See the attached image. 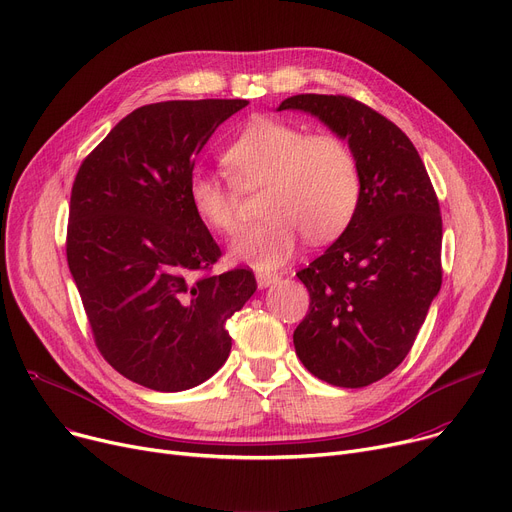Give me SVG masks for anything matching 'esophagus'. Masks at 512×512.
I'll return each instance as SVG.
<instances>
[{
  "mask_svg": "<svg viewBox=\"0 0 512 512\" xmlns=\"http://www.w3.org/2000/svg\"><path fill=\"white\" fill-rule=\"evenodd\" d=\"M255 278H257V284H259V288H267L269 284L278 282V278H280V276L276 274V271H257Z\"/></svg>",
  "mask_w": 512,
  "mask_h": 512,
  "instance_id": "esophagus-1",
  "label": "esophagus"
}]
</instances>
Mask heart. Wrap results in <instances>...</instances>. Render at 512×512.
Masks as SVG:
<instances>
[{"mask_svg": "<svg viewBox=\"0 0 512 512\" xmlns=\"http://www.w3.org/2000/svg\"><path fill=\"white\" fill-rule=\"evenodd\" d=\"M222 164L230 181L197 173L189 181L195 216L224 236L241 228V191L263 185L265 214L232 245V257L257 269L290 259L300 238L329 243L354 222L362 199L360 166L337 135H309L278 117H253L226 144Z\"/></svg>", "mask_w": 512, "mask_h": 512, "instance_id": "b5f03b06", "label": "heart"}]
</instances>
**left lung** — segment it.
<instances>
[{"mask_svg":"<svg viewBox=\"0 0 512 512\" xmlns=\"http://www.w3.org/2000/svg\"><path fill=\"white\" fill-rule=\"evenodd\" d=\"M319 117L348 140L362 177L354 222L309 267V313L294 331L296 356L317 379L358 389L410 354L442 284V218L426 166L410 138L364 102L296 94L278 111Z\"/></svg>","mask_w":512,"mask_h":512,"instance_id":"obj_1","label":"left lung"}]
</instances>
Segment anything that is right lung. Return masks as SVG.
<instances>
[{"mask_svg": "<svg viewBox=\"0 0 512 512\" xmlns=\"http://www.w3.org/2000/svg\"><path fill=\"white\" fill-rule=\"evenodd\" d=\"M249 100H166L129 113L82 162L67 265L94 344L125 379L185 391L226 362V321L257 290L251 269L212 274L222 251L189 201L195 158Z\"/></svg>", "mask_w": 512, "mask_h": 512, "instance_id": "add662e5", "label": "right lung"}]
</instances>
